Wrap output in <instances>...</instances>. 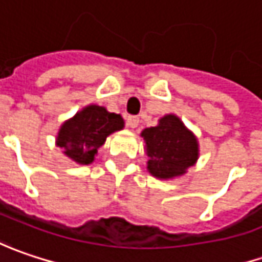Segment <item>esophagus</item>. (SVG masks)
<instances>
[{"label":"esophagus","instance_id":"34e87169","mask_svg":"<svg viewBox=\"0 0 262 262\" xmlns=\"http://www.w3.org/2000/svg\"><path fill=\"white\" fill-rule=\"evenodd\" d=\"M126 123H127L129 127L135 129V127H138V124H139V117H136V116H129L127 120H126Z\"/></svg>","mask_w":262,"mask_h":262}]
</instances>
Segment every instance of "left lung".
Wrapping results in <instances>:
<instances>
[{
    "instance_id": "8db88e82",
    "label": "left lung",
    "mask_w": 262,
    "mask_h": 262,
    "mask_svg": "<svg viewBox=\"0 0 262 262\" xmlns=\"http://www.w3.org/2000/svg\"><path fill=\"white\" fill-rule=\"evenodd\" d=\"M141 135L151 158L148 170L158 179L182 176L198 160L196 138L173 114L164 116L158 126L145 129Z\"/></svg>"
}]
</instances>
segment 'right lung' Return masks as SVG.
Segmentation results:
<instances>
[{
  "instance_id": "right-lung-1",
  "label": "right lung",
  "mask_w": 262,
  "mask_h": 262,
  "mask_svg": "<svg viewBox=\"0 0 262 262\" xmlns=\"http://www.w3.org/2000/svg\"><path fill=\"white\" fill-rule=\"evenodd\" d=\"M123 126L124 121L120 114L108 113L104 107L89 105L61 126L57 145L76 163L91 164L107 136L123 129Z\"/></svg>"
}]
</instances>
